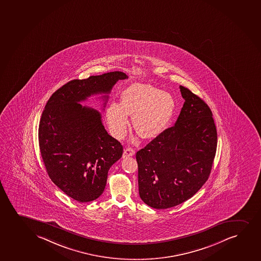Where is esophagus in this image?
<instances>
[{
	"label": "esophagus",
	"instance_id": "1",
	"mask_svg": "<svg viewBox=\"0 0 261 261\" xmlns=\"http://www.w3.org/2000/svg\"><path fill=\"white\" fill-rule=\"evenodd\" d=\"M135 151L132 147H126L124 149V153H123V157L126 158V157L134 156L135 155Z\"/></svg>",
	"mask_w": 261,
	"mask_h": 261
}]
</instances>
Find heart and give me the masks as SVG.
Returning <instances> with one entry per match:
<instances>
[{
	"label": "heart",
	"mask_w": 261,
	"mask_h": 261,
	"mask_svg": "<svg viewBox=\"0 0 261 261\" xmlns=\"http://www.w3.org/2000/svg\"><path fill=\"white\" fill-rule=\"evenodd\" d=\"M176 102L169 92L146 84H133L121 92L120 104L111 102L106 110L110 132L122 138L133 116V126L141 138L156 137L168 126L175 114Z\"/></svg>",
	"instance_id": "b5f03b06"
}]
</instances>
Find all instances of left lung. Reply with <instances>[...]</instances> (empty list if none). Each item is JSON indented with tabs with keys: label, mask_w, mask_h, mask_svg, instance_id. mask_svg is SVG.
Wrapping results in <instances>:
<instances>
[{
	"label": "left lung",
	"mask_w": 261,
	"mask_h": 261,
	"mask_svg": "<svg viewBox=\"0 0 261 261\" xmlns=\"http://www.w3.org/2000/svg\"><path fill=\"white\" fill-rule=\"evenodd\" d=\"M184 107L175 126L166 129L136 153L139 194L152 208L178 205L208 180L218 134L208 105L180 86Z\"/></svg>",
	"instance_id": "obj_1"
}]
</instances>
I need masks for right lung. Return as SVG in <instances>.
<instances>
[{
    "label": "right lung",
    "instance_id": "obj_1",
    "mask_svg": "<svg viewBox=\"0 0 261 261\" xmlns=\"http://www.w3.org/2000/svg\"><path fill=\"white\" fill-rule=\"evenodd\" d=\"M127 76L112 71L71 80L57 90L41 117V155L51 181L72 199L87 202L104 191L108 170L122 156L123 147L108 135L98 111L80 102L94 94H109ZM104 108L108 95H104Z\"/></svg>",
    "mask_w": 261,
    "mask_h": 261
}]
</instances>
